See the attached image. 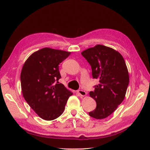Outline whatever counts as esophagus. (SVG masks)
Returning <instances> with one entry per match:
<instances>
[{
  "label": "esophagus",
  "instance_id": "1",
  "mask_svg": "<svg viewBox=\"0 0 150 150\" xmlns=\"http://www.w3.org/2000/svg\"><path fill=\"white\" fill-rule=\"evenodd\" d=\"M77 93L79 94V95H81V97H84L86 95V92L84 90H78Z\"/></svg>",
  "mask_w": 150,
  "mask_h": 150
}]
</instances>
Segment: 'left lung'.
Wrapping results in <instances>:
<instances>
[{
  "mask_svg": "<svg viewBox=\"0 0 150 150\" xmlns=\"http://www.w3.org/2000/svg\"><path fill=\"white\" fill-rule=\"evenodd\" d=\"M82 55L91 67L92 76L99 84L90 92L97 107L89 113L96 119L110 116L125 97L129 84V73L123 57L111 47L98 44L83 51Z\"/></svg>",
  "mask_w": 150,
  "mask_h": 150,
  "instance_id": "obj_1",
  "label": "left lung"
}]
</instances>
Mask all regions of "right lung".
<instances>
[{"label":"right lung","mask_w":150,"mask_h":150,"mask_svg":"<svg viewBox=\"0 0 150 150\" xmlns=\"http://www.w3.org/2000/svg\"><path fill=\"white\" fill-rule=\"evenodd\" d=\"M66 51L44 47L28 57L21 73L22 95L38 115L52 120L62 114L72 92L62 84L59 65L70 55Z\"/></svg>","instance_id":"right-lung-1"}]
</instances>
